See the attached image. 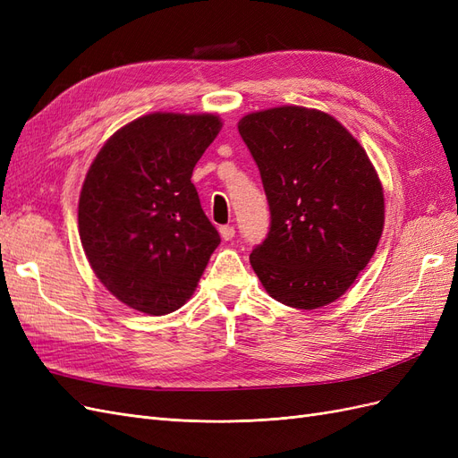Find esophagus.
<instances>
[{"instance_id": "1", "label": "esophagus", "mask_w": 458, "mask_h": 458, "mask_svg": "<svg viewBox=\"0 0 458 458\" xmlns=\"http://www.w3.org/2000/svg\"><path fill=\"white\" fill-rule=\"evenodd\" d=\"M219 234H221V239H224V241H231L234 237V227L221 225L219 227Z\"/></svg>"}]
</instances>
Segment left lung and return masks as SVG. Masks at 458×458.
I'll use <instances>...</instances> for the list:
<instances>
[{
    "label": "left lung",
    "instance_id": "8db88e82",
    "mask_svg": "<svg viewBox=\"0 0 458 458\" xmlns=\"http://www.w3.org/2000/svg\"><path fill=\"white\" fill-rule=\"evenodd\" d=\"M269 200L250 254L267 294L317 310L348 293L384 231V189L365 148L323 110L283 105L239 120Z\"/></svg>",
    "mask_w": 458,
    "mask_h": 458
}]
</instances>
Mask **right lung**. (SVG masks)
Returning <instances> with one entry per match:
<instances>
[{
  "mask_svg": "<svg viewBox=\"0 0 458 458\" xmlns=\"http://www.w3.org/2000/svg\"><path fill=\"white\" fill-rule=\"evenodd\" d=\"M221 126L217 114L152 113L108 137L86 174L78 231L110 294L147 315L179 310L219 244L192 170Z\"/></svg>",
  "mask_w": 458,
  "mask_h": 458,
  "instance_id": "1",
  "label": "right lung"
}]
</instances>
